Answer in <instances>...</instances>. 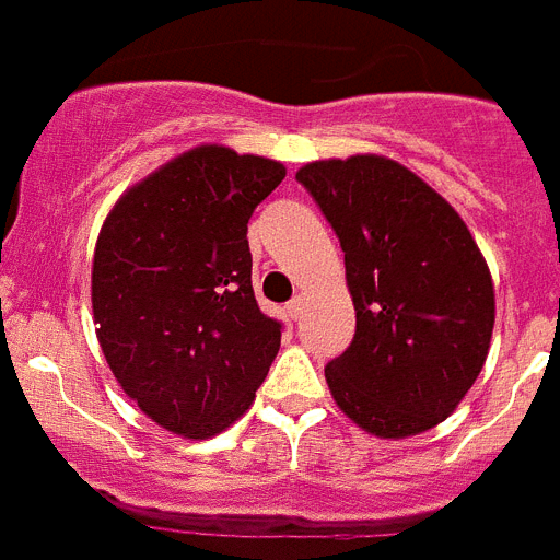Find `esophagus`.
I'll use <instances>...</instances> for the list:
<instances>
[{
  "instance_id": "1",
  "label": "esophagus",
  "mask_w": 560,
  "mask_h": 560,
  "mask_svg": "<svg viewBox=\"0 0 560 560\" xmlns=\"http://www.w3.org/2000/svg\"><path fill=\"white\" fill-rule=\"evenodd\" d=\"M285 311H289L291 319H300V316H303V311H305V300H303V296H294V300H291L289 308H285Z\"/></svg>"
}]
</instances>
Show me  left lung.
Here are the masks:
<instances>
[{
  "instance_id": "1",
  "label": "left lung",
  "mask_w": 560,
  "mask_h": 560,
  "mask_svg": "<svg viewBox=\"0 0 560 560\" xmlns=\"http://www.w3.org/2000/svg\"><path fill=\"white\" fill-rule=\"evenodd\" d=\"M296 179L345 252L350 348L325 368L336 407L384 440L429 432L459 407L491 350V269L459 212L378 153L316 160Z\"/></svg>"
}]
</instances>
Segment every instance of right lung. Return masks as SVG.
<instances>
[{
    "label": "right lung",
    "instance_id": "add662e5",
    "mask_svg": "<svg viewBox=\"0 0 560 560\" xmlns=\"http://www.w3.org/2000/svg\"><path fill=\"white\" fill-rule=\"evenodd\" d=\"M283 179V162L207 142L128 187L103 221L97 341L122 393L179 438L230 429L280 350V323L252 289L246 224Z\"/></svg>",
    "mask_w": 560,
    "mask_h": 560
}]
</instances>
